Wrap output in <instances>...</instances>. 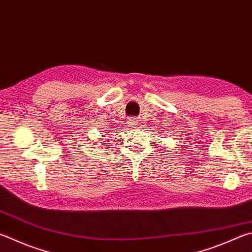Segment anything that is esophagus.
I'll return each instance as SVG.
<instances>
[{"label": "esophagus", "instance_id": "34e87169", "mask_svg": "<svg viewBox=\"0 0 252 252\" xmlns=\"http://www.w3.org/2000/svg\"><path fill=\"white\" fill-rule=\"evenodd\" d=\"M129 121H130V125H131V126H136V125H135V123H136V120H135L134 118H130V120H129Z\"/></svg>", "mask_w": 252, "mask_h": 252}]
</instances>
